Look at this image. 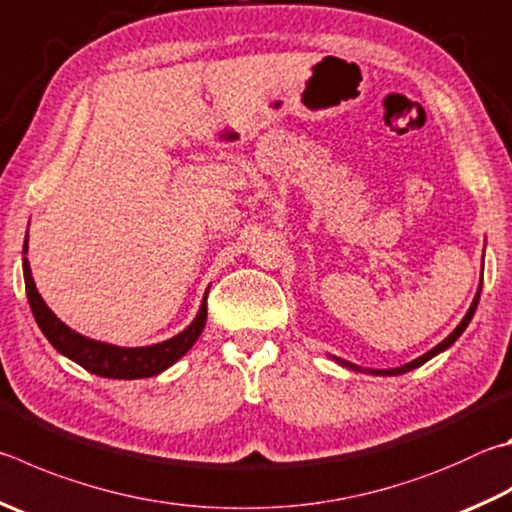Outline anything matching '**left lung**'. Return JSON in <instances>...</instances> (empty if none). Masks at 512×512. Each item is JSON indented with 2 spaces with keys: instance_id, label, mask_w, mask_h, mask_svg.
Segmentation results:
<instances>
[{
  "instance_id": "8db88e82",
  "label": "left lung",
  "mask_w": 512,
  "mask_h": 512,
  "mask_svg": "<svg viewBox=\"0 0 512 512\" xmlns=\"http://www.w3.org/2000/svg\"><path fill=\"white\" fill-rule=\"evenodd\" d=\"M479 295H481V284H479V288H477V295H475V300H472L468 313L463 315V320L457 324V329H454V331L450 333V336L445 338L443 342H439V345H436L434 349H430L427 353H423V356H418V358H416V360H412V362H405V365H401V367H394V369H362V367H358V365H353V362H349V360H342V358H338V356H331V358L336 360L338 365L347 367V369H351V371H362V374H374V376H401V374H407V371H412V369H416V367L425 365L427 360H432L434 356H439L441 351L450 349V347L454 345V342H457V338L461 336L463 331H466V327H468L470 320H472V315H475V311H477Z\"/></svg>"
}]
</instances>
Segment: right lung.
<instances>
[{
  "label": "right lung",
  "mask_w": 512,
  "mask_h": 512,
  "mask_svg": "<svg viewBox=\"0 0 512 512\" xmlns=\"http://www.w3.org/2000/svg\"><path fill=\"white\" fill-rule=\"evenodd\" d=\"M26 253H29V232H26V239H24L22 268H24L26 297H29L37 327L42 329L46 340H49L51 345L62 353V356H67L69 360L76 362V365L85 367L87 371H91V374H96L100 378L134 380V378L159 376L161 371L172 367L176 360H181L185 353L192 349L194 342L199 340L203 327H206L208 313H206V297H203L199 311L188 327L172 338L156 342V345L118 347V345H109V342L82 336V333L67 327V324H64L58 315L46 306L42 295L37 293L31 264L29 259H26Z\"/></svg>",
  "instance_id": "add662e5"
}]
</instances>
